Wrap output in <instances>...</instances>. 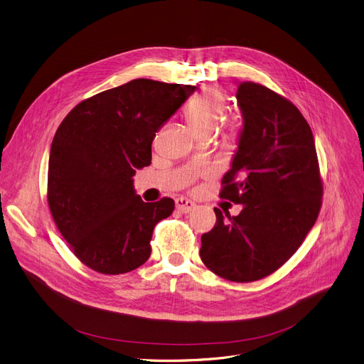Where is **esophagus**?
Returning a JSON list of instances; mask_svg holds the SVG:
<instances>
[{"label":"esophagus","instance_id":"34e87169","mask_svg":"<svg viewBox=\"0 0 364 364\" xmlns=\"http://www.w3.org/2000/svg\"><path fill=\"white\" fill-rule=\"evenodd\" d=\"M196 207H197V204L194 201H191V200L183 198V197L176 198V208L182 213H189V211L194 210Z\"/></svg>","mask_w":364,"mask_h":364}]
</instances>
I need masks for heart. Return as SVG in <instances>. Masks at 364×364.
Here are the masks:
<instances>
[{
  "label": "heart",
  "instance_id": "obj_1",
  "mask_svg": "<svg viewBox=\"0 0 364 364\" xmlns=\"http://www.w3.org/2000/svg\"><path fill=\"white\" fill-rule=\"evenodd\" d=\"M226 114V98L218 90H207L192 100L183 112V117L191 132L200 139L210 138L218 131ZM225 136L229 139L240 135V123L237 117H229L225 122Z\"/></svg>",
  "mask_w": 364,
  "mask_h": 364
}]
</instances>
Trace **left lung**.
Returning <instances> with one entry per match:
<instances>
[{
    "instance_id": "left-lung-1",
    "label": "left lung",
    "mask_w": 364,
    "mask_h": 364,
    "mask_svg": "<svg viewBox=\"0 0 364 364\" xmlns=\"http://www.w3.org/2000/svg\"><path fill=\"white\" fill-rule=\"evenodd\" d=\"M244 129L219 197L244 208L201 237V260L232 282H254L300 248L322 207L323 185L310 126L301 112L260 83L242 82Z\"/></svg>"
}]
</instances>
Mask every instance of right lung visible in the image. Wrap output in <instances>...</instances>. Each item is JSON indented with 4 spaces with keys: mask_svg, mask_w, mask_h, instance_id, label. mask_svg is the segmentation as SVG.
<instances>
[{
    "mask_svg": "<svg viewBox=\"0 0 364 364\" xmlns=\"http://www.w3.org/2000/svg\"><path fill=\"white\" fill-rule=\"evenodd\" d=\"M197 88L134 79L80 101L54 135L47 200L72 252L102 274H122L151 255L154 226L175 201L144 203L135 168L151 163L160 127Z\"/></svg>",
    "mask_w": 364,
    "mask_h": 364,
    "instance_id": "obj_1",
    "label": "right lung"
}]
</instances>
